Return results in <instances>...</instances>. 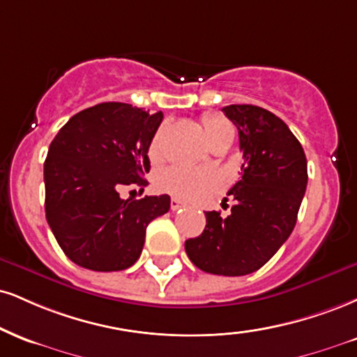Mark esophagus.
I'll return each mask as SVG.
<instances>
[{
  "mask_svg": "<svg viewBox=\"0 0 357 357\" xmlns=\"http://www.w3.org/2000/svg\"><path fill=\"white\" fill-rule=\"evenodd\" d=\"M184 206L183 201H179L178 197H171V211H178Z\"/></svg>",
  "mask_w": 357,
  "mask_h": 357,
  "instance_id": "esophagus-1",
  "label": "esophagus"
}]
</instances>
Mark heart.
I'll use <instances>...</instances> for the list:
<instances>
[{
	"mask_svg": "<svg viewBox=\"0 0 357 357\" xmlns=\"http://www.w3.org/2000/svg\"><path fill=\"white\" fill-rule=\"evenodd\" d=\"M203 126L209 143L222 136H233V128L222 116H203ZM148 154L151 160H160L162 154V130L153 136ZM220 174L211 169H195L186 166H171L162 169L156 178V186L161 191L169 192L186 201L206 199L221 188Z\"/></svg>",
	"mask_w": 357,
	"mask_h": 357,
	"instance_id": "b5f03b06",
	"label": "heart"
}]
</instances>
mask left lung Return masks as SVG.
Returning a JSON list of instances; mask_svg holds the SVG:
<instances>
[{
	"instance_id": "8db88e82",
	"label": "left lung",
	"mask_w": 357,
	"mask_h": 357,
	"mask_svg": "<svg viewBox=\"0 0 357 357\" xmlns=\"http://www.w3.org/2000/svg\"><path fill=\"white\" fill-rule=\"evenodd\" d=\"M239 132L241 179L227 196V218L206 213V227L184 243L191 263L220 276H244L268 263L289 234L307 186V161L301 143L271 111L252 105L222 108ZM227 199V197H225Z\"/></svg>"
}]
</instances>
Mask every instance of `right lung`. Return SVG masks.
Returning <instances> with one entry per match:
<instances>
[{
  "label": "right lung",
  "mask_w": 357,
  "mask_h": 357,
  "mask_svg": "<svg viewBox=\"0 0 357 357\" xmlns=\"http://www.w3.org/2000/svg\"><path fill=\"white\" fill-rule=\"evenodd\" d=\"M162 121L126 102L79 111L51 141L45 161L46 220L73 263L121 271L144 246L146 227L169 211L171 197L121 199L119 188L148 184V149Z\"/></svg>",
  "instance_id": "add662e5"
}]
</instances>
